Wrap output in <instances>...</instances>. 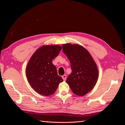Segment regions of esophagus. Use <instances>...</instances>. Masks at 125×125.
<instances>
[{
	"label": "esophagus",
	"instance_id": "34e87169",
	"mask_svg": "<svg viewBox=\"0 0 125 125\" xmlns=\"http://www.w3.org/2000/svg\"><path fill=\"white\" fill-rule=\"evenodd\" d=\"M62 79H63V80L64 81H65V80H66V79H67V76H66V75L64 74V75H62Z\"/></svg>",
	"mask_w": 125,
	"mask_h": 125
}]
</instances>
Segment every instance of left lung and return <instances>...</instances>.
Masks as SVG:
<instances>
[{
    "instance_id": "obj_1",
    "label": "left lung",
    "mask_w": 125,
    "mask_h": 125,
    "mask_svg": "<svg viewBox=\"0 0 125 125\" xmlns=\"http://www.w3.org/2000/svg\"><path fill=\"white\" fill-rule=\"evenodd\" d=\"M62 46L72 70L66 82L75 95L83 96L94 88L97 82L99 74L96 63L88 51L80 45L65 44Z\"/></svg>"
}]
</instances>
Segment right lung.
<instances>
[{"label":"right lung","mask_w":125,"mask_h":125,"mask_svg":"<svg viewBox=\"0 0 125 125\" xmlns=\"http://www.w3.org/2000/svg\"><path fill=\"white\" fill-rule=\"evenodd\" d=\"M61 50L59 45L43 46L36 51L29 60L26 69V77L32 88L41 95H52L59 83L63 81L52 62Z\"/></svg>","instance_id":"add662e5"}]
</instances>
